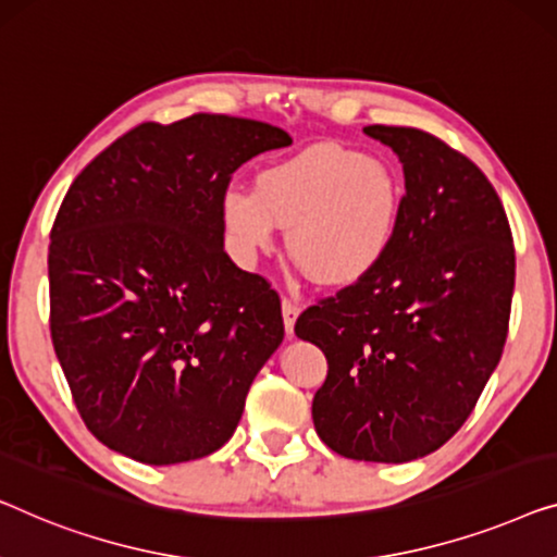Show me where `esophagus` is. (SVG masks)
Masks as SVG:
<instances>
[{
	"mask_svg": "<svg viewBox=\"0 0 557 557\" xmlns=\"http://www.w3.org/2000/svg\"><path fill=\"white\" fill-rule=\"evenodd\" d=\"M281 311H284V326H286V334L292 336L294 334V324L298 319V313H301V304L292 301V298H284L281 301Z\"/></svg>",
	"mask_w": 557,
	"mask_h": 557,
	"instance_id": "esophagus-1",
	"label": "esophagus"
}]
</instances>
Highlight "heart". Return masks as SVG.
I'll list each match as a JSON object with an SVG mask.
<instances>
[{
    "label": "heart",
    "instance_id": "1",
    "mask_svg": "<svg viewBox=\"0 0 557 557\" xmlns=\"http://www.w3.org/2000/svg\"><path fill=\"white\" fill-rule=\"evenodd\" d=\"M405 183L389 163L317 145L265 168L256 188L231 185L221 213L240 256L271 251L288 228V256L321 286L376 271L399 236Z\"/></svg>",
    "mask_w": 557,
    "mask_h": 557
}]
</instances>
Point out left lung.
Instances as JSON below:
<instances>
[{"label":"left lung","instance_id":"left-lung-1","mask_svg":"<svg viewBox=\"0 0 557 557\" xmlns=\"http://www.w3.org/2000/svg\"><path fill=\"white\" fill-rule=\"evenodd\" d=\"M405 171L399 236L376 271L309 306L294 332L329 361L311 405L326 447L412 462L465 424L510 324L515 248L485 173L417 127L369 125Z\"/></svg>","mask_w":557,"mask_h":557}]
</instances>
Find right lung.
<instances>
[{"instance_id":"add662e5","label":"right lung","mask_w":557,"mask_h":557,"mask_svg":"<svg viewBox=\"0 0 557 557\" xmlns=\"http://www.w3.org/2000/svg\"><path fill=\"white\" fill-rule=\"evenodd\" d=\"M269 123L198 112L104 148L50 233V332L95 437L145 465L221 449L284 342L278 294L223 251L221 200Z\"/></svg>"}]
</instances>
